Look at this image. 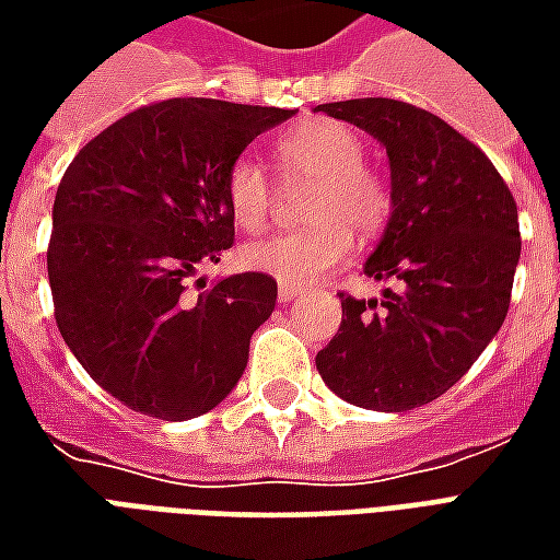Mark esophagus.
Returning <instances> with one entry per match:
<instances>
[{"instance_id": "1", "label": "esophagus", "mask_w": 560, "mask_h": 560, "mask_svg": "<svg viewBox=\"0 0 560 560\" xmlns=\"http://www.w3.org/2000/svg\"><path fill=\"white\" fill-rule=\"evenodd\" d=\"M300 296V288H291V284H281L279 288V303H291Z\"/></svg>"}]
</instances>
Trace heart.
<instances>
[{"instance_id": "heart-1", "label": "heart", "mask_w": 560, "mask_h": 560, "mask_svg": "<svg viewBox=\"0 0 560 560\" xmlns=\"http://www.w3.org/2000/svg\"><path fill=\"white\" fill-rule=\"evenodd\" d=\"M284 179L315 185L305 200L312 228L267 236L243 252V264L281 284L305 288L348 260L357 236H375L389 215L384 179L363 167L365 149L353 128L332 119H308L284 131L276 143ZM228 212L243 231H260L272 209V185L264 167L248 155L236 159L224 176Z\"/></svg>"}]
</instances>
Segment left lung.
I'll return each instance as SVG.
<instances>
[{"mask_svg":"<svg viewBox=\"0 0 560 560\" xmlns=\"http://www.w3.org/2000/svg\"><path fill=\"white\" fill-rule=\"evenodd\" d=\"M315 110L387 149L393 212L363 272L399 284L369 303L341 293L317 372L357 408L411 411L444 396L504 324L522 252L516 200L486 152L429 110L396 98Z\"/></svg>","mask_w":560,"mask_h":560,"instance_id":"obj_1","label":"left lung"}]
</instances>
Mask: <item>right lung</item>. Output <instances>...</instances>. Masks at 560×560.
I'll use <instances>...</instances> for the list:
<instances>
[{
  "instance_id": "obj_1",
  "label": "right lung",
  "mask_w": 560,
  "mask_h": 560,
  "mask_svg": "<svg viewBox=\"0 0 560 560\" xmlns=\"http://www.w3.org/2000/svg\"><path fill=\"white\" fill-rule=\"evenodd\" d=\"M293 110L167 98L80 149L54 200L47 279L56 327L90 377L131 411L183 422L236 387L276 308L264 272L188 293L233 245L224 176Z\"/></svg>"
}]
</instances>
